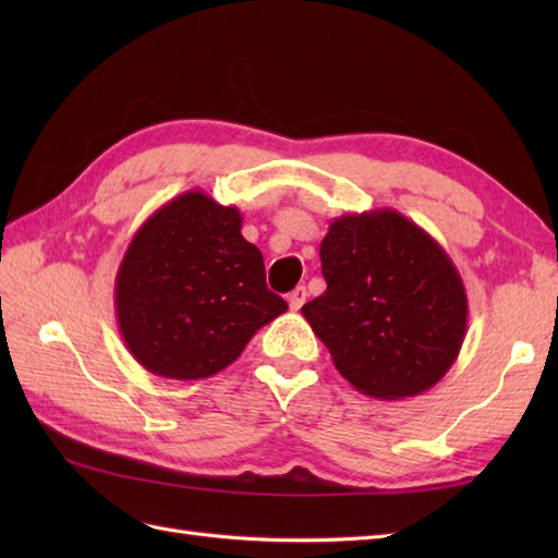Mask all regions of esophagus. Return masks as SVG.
Wrapping results in <instances>:
<instances>
[{
	"mask_svg": "<svg viewBox=\"0 0 558 558\" xmlns=\"http://www.w3.org/2000/svg\"><path fill=\"white\" fill-rule=\"evenodd\" d=\"M304 300H306V288L304 286H298L288 294V304H290L292 312H300V306L304 304Z\"/></svg>",
	"mask_w": 558,
	"mask_h": 558,
	"instance_id": "1",
	"label": "esophagus"
}]
</instances>
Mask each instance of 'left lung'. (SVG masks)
Wrapping results in <instances>:
<instances>
[{"instance_id": "obj_1", "label": "left lung", "mask_w": 558, "mask_h": 558, "mask_svg": "<svg viewBox=\"0 0 558 558\" xmlns=\"http://www.w3.org/2000/svg\"><path fill=\"white\" fill-rule=\"evenodd\" d=\"M322 272L328 288L302 316L342 378L378 400L441 381L468 333V294L429 232L390 208L348 213L328 225Z\"/></svg>"}]
</instances>
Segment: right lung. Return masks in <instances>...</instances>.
I'll return each mask as SVG.
<instances>
[{"label":"right lung","mask_w":558,"mask_h":558,"mask_svg":"<svg viewBox=\"0 0 558 558\" xmlns=\"http://www.w3.org/2000/svg\"><path fill=\"white\" fill-rule=\"evenodd\" d=\"M288 304L266 288L264 256L242 236V213L201 189L141 225L114 278L126 350L146 372L198 381L222 372Z\"/></svg>","instance_id":"right-lung-1"}]
</instances>
